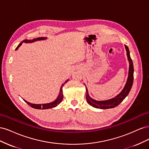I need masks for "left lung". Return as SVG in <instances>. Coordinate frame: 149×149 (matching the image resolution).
<instances>
[{
  "mask_svg": "<svg viewBox=\"0 0 149 149\" xmlns=\"http://www.w3.org/2000/svg\"><path fill=\"white\" fill-rule=\"evenodd\" d=\"M125 48L127 52V56L129 63V74H128V78L127 80L126 81L125 85L123 89L122 90L121 92L118 94L114 97L110 99V100H107L105 101H96L95 100H93V98L90 97L88 93V88L85 84H84L86 86V98L88 103L90 106H91L97 109H110V108H114L116 106H118L119 104L123 101L125 97L127 96L132 86L133 81H134V66L132 60L130 56V52L129 49L127 46L125 45Z\"/></svg>",
  "mask_w": 149,
  "mask_h": 149,
  "instance_id": "8db88e82",
  "label": "left lung"
}]
</instances>
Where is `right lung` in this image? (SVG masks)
<instances>
[{"label":"right lung","instance_id":"right-lung-1","mask_svg":"<svg viewBox=\"0 0 149 149\" xmlns=\"http://www.w3.org/2000/svg\"><path fill=\"white\" fill-rule=\"evenodd\" d=\"M47 39V38H45V37H39V38H34L32 40H24L22 41L19 45H18V47L16 48V50L17 49H18V48H19L21 45L22 43H32V42H37V41H40V40H46ZM68 79H67L66 81L63 83L62 85L61 86V88L60 89V93H59V94H58V96L57 97V98L56 99V100L52 102H49V103H46V104H32V103H30V102H29L26 101L24 100L25 102L26 103H27L28 104L31 106V107L34 108V109H50V108H53V107H55L56 106H57L63 100V86L65 83H66L68 81Z\"/></svg>","mask_w":149,"mask_h":149}]
</instances>
